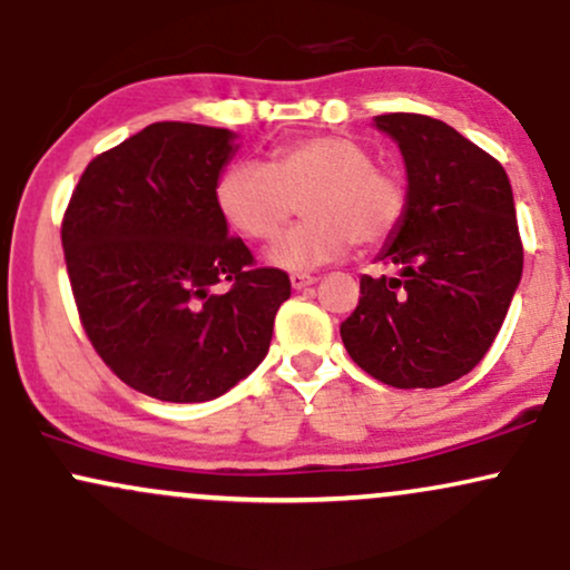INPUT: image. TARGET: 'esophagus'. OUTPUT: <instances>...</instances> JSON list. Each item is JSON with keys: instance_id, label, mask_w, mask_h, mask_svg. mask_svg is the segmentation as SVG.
<instances>
[{"instance_id": "obj_1", "label": "esophagus", "mask_w": 570, "mask_h": 570, "mask_svg": "<svg viewBox=\"0 0 570 570\" xmlns=\"http://www.w3.org/2000/svg\"><path fill=\"white\" fill-rule=\"evenodd\" d=\"M316 284V276H307V273H292V286L294 289H307V286Z\"/></svg>"}]
</instances>
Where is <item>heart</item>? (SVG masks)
Listing matches in <instances>:
<instances>
[{"label": "heart", "mask_w": 570, "mask_h": 570, "mask_svg": "<svg viewBox=\"0 0 570 570\" xmlns=\"http://www.w3.org/2000/svg\"><path fill=\"white\" fill-rule=\"evenodd\" d=\"M303 198L307 219L267 248V263L311 271L358 248L383 246L407 214L402 176L377 166L364 144L348 136H311L281 144L263 166L240 160L214 187L219 214L252 240L273 238Z\"/></svg>", "instance_id": "heart-1"}]
</instances>
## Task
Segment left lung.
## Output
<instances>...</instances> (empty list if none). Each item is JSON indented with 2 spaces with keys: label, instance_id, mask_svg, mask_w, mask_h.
I'll return each mask as SVG.
<instances>
[{
  "label": "left lung",
  "instance_id": "left-lung-1",
  "mask_svg": "<svg viewBox=\"0 0 570 570\" xmlns=\"http://www.w3.org/2000/svg\"><path fill=\"white\" fill-rule=\"evenodd\" d=\"M407 168V214L377 259L394 276H362L340 324L345 351L394 389H436L472 372L499 335L522 278L509 176L448 122L377 115Z\"/></svg>",
  "mask_w": 570,
  "mask_h": 570
}]
</instances>
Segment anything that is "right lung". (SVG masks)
Returning a JSON list of instances; mask_svg holds the SVG:
<instances>
[{
    "label": "right lung",
    "instance_id": "1",
    "mask_svg": "<svg viewBox=\"0 0 570 570\" xmlns=\"http://www.w3.org/2000/svg\"><path fill=\"white\" fill-rule=\"evenodd\" d=\"M235 139L227 128L153 122L88 163L61 225L96 353L160 402H208L252 375L292 294L284 271L254 267L214 200Z\"/></svg>",
    "mask_w": 570,
    "mask_h": 570
}]
</instances>
